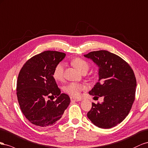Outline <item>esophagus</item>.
<instances>
[{
	"instance_id": "34e87169",
	"label": "esophagus",
	"mask_w": 148,
	"mask_h": 148,
	"mask_svg": "<svg viewBox=\"0 0 148 148\" xmlns=\"http://www.w3.org/2000/svg\"><path fill=\"white\" fill-rule=\"evenodd\" d=\"M71 102H79V101H81V99H75L74 97H71Z\"/></svg>"
}]
</instances>
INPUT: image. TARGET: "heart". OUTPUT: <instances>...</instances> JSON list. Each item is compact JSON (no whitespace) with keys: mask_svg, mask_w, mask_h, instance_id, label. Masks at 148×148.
<instances>
[{"mask_svg":"<svg viewBox=\"0 0 148 148\" xmlns=\"http://www.w3.org/2000/svg\"><path fill=\"white\" fill-rule=\"evenodd\" d=\"M73 66L82 74L86 73L89 69V64L85 60L81 58H75L72 61ZM65 64L60 62L55 66L53 71V76L56 81H61L64 77ZM86 89V87L82 84L71 82L67 84L64 88V91L72 97H78L82 90Z\"/></svg>","mask_w":148,"mask_h":148,"instance_id":"b5f03b06","label":"heart"}]
</instances>
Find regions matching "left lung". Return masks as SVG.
<instances>
[{
  "label": "left lung",
  "mask_w": 148,
  "mask_h": 148,
  "mask_svg": "<svg viewBox=\"0 0 148 148\" xmlns=\"http://www.w3.org/2000/svg\"><path fill=\"white\" fill-rule=\"evenodd\" d=\"M84 56L99 67V81L88 94L103 97L102 103H92L87 117L99 128H111L120 123L132 108L136 87L134 72L123 59L107 51H92Z\"/></svg>",
  "instance_id": "1"
}]
</instances>
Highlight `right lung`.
Segmentation results:
<instances>
[{
  "instance_id": "add662e5",
  "label": "right lung",
  "mask_w": 148,
  "mask_h": 148,
  "mask_svg": "<svg viewBox=\"0 0 148 148\" xmlns=\"http://www.w3.org/2000/svg\"><path fill=\"white\" fill-rule=\"evenodd\" d=\"M66 54L46 51L28 60L21 69L16 83V95L21 110L36 126L46 128L54 125L69 106L68 95L61 94L53 76L55 66ZM57 98L55 101L48 100Z\"/></svg>"
}]
</instances>
